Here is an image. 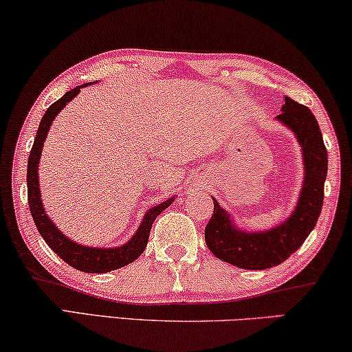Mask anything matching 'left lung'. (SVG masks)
Here are the masks:
<instances>
[{
	"instance_id": "obj_1",
	"label": "left lung",
	"mask_w": 352,
	"mask_h": 352,
	"mask_svg": "<svg viewBox=\"0 0 352 352\" xmlns=\"http://www.w3.org/2000/svg\"><path fill=\"white\" fill-rule=\"evenodd\" d=\"M282 126L300 143L305 175L298 201L284 221L265 231H245L234 225L232 215L214 199V215L206 226V244L217 258L244 270H268L280 265L298 250L322 210L327 178V150L318 121L308 107L284 97Z\"/></svg>"
}]
</instances>
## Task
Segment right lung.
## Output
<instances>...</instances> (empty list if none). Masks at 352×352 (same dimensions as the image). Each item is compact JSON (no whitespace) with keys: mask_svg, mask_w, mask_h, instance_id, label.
Here are the masks:
<instances>
[{"mask_svg":"<svg viewBox=\"0 0 352 352\" xmlns=\"http://www.w3.org/2000/svg\"><path fill=\"white\" fill-rule=\"evenodd\" d=\"M91 86V82L81 84L76 86L72 91H68L65 96L58 98L57 102H54L51 107L47 108V111L44 113L41 122H39L36 137H34L33 148L30 151L28 156V169H27V188H28V204L30 212L36 225L39 234L43 236V239L46 241V244L60 256V258L72 266V268L84 271V273L91 274H100V273H110L113 270H120L122 266H126L132 261H135L138 256L145 250L148 237H150V231L153 226V221L156 220V217L161 214L162 210H166L175 197L172 196L170 199H167L161 204H157L151 209L145 212L140 221V226L137 228V231L133 232V236L129 239L126 244L120 247H89L78 244L76 241H72L70 237L63 234L58 230L57 225H54V221L47 217V212L43 206L41 199V190H39V180H38V169H39V160H41V151L44 140H46L49 129H51L52 121L56 120L58 113L75 98L82 87Z\"/></svg>","mask_w":352,"mask_h":352,"instance_id":"add662e5","label":"right lung"}]
</instances>
